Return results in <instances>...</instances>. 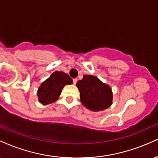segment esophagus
Returning <instances> with one entry per match:
<instances>
[{"instance_id": "34e87169", "label": "esophagus", "mask_w": 158, "mask_h": 158, "mask_svg": "<svg viewBox=\"0 0 158 158\" xmlns=\"http://www.w3.org/2000/svg\"><path fill=\"white\" fill-rule=\"evenodd\" d=\"M77 79H73V84L74 85H76V84H77Z\"/></svg>"}]
</instances>
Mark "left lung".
<instances>
[{
  "label": "left lung",
  "instance_id": "8db88e82",
  "mask_svg": "<svg viewBox=\"0 0 158 158\" xmlns=\"http://www.w3.org/2000/svg\"><path fill=\"white\" fill-rule=\"evenodd\" d=\"M77 86L79 90L83 106L93 111L107 109L112 104V91L110 88L91 75H85L79 80Z\"/></svg>",
  "mask_w": 158,
  "mask_h": 158
}]
</instances>
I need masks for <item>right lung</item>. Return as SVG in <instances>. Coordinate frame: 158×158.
<instances>
[{"mask_svg": "<svg viewBox=\"0 0 158 158\" xmlns=\"http://www.w3.org/2000/svg\"><path fill=\"white\" fill-rule=\"evenodd\" d=\"M72 83L73 80L68 74L61 71L54 72L41 85L38 90L39 102L43 105L54 102L60 96L64 85Z\"/></svg>", "mask_w": 158, "mask_h": 158, "instance_id": "add662e5", "label": "right lung"}]
</instances>
